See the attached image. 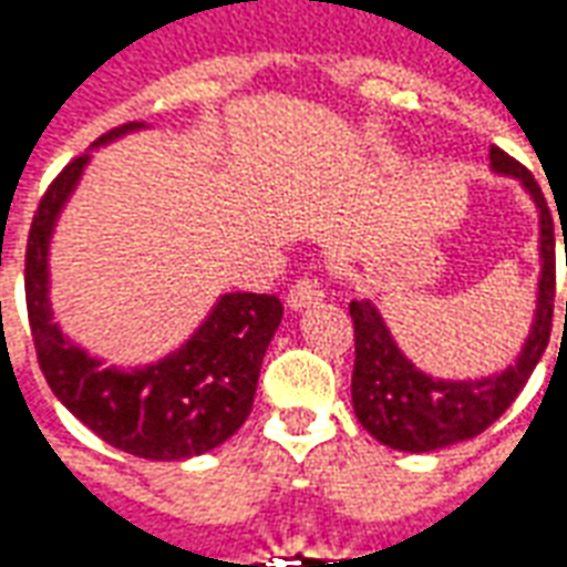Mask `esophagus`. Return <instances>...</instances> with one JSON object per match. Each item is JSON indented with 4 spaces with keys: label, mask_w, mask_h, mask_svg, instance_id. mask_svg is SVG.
Returning <instances> with one entry per match:
<instances>
[{
    "label": "esophagus",
    "mask_w": 567,
    "mask_h": 567,
    "mask_svg": "<svg viewBox=\"0 0 567 567\" xmlns=\"http://www.w3.org/2000/svg\"><path fill=\"white\" fill-rule=\"evenodd\" d=\"M324 297V288H321L316 279H297L291 288H288V307L291 309H303L309 303H319Z\"/></svg>",
    "instance_id": "esophagus-1"
}]
</instances>
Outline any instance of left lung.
Here are the masks:
<instances>
[{
  "label": "left lung",
  "instance_id": "left-lung-1",
  "mask_svg": "<svg viewBox=\"0 0 567 567\" xmlns=\"http://www.w3.org/2000/svg\"><path fill=\"white\" fill-rule=\"evenodd\" d=\"M492 169L516 175L540 209V285H537V312L532 333L516 364L501 370L498 377L471 382L431 380L416 370L401 349L394 346L385 321L368 300H352L349 316L355 324V370H352V404L361 425L373 437L404 452L443 450L458 440L483 434L501 413L516 401L523 385L537 368L553 331V297H556V236L547 199L540 194L535 175L507 151L492 145ZM567 321V300H565Z\"/></svg>",
  "mask_w": 567,
  "mask_h": 567
}]
</instances>
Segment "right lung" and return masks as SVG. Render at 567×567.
I'll return each instance as SVG.
<instances>
[{"mask_svg":"<svg viewBox=\"0 0 567 567\" xmlns=\"http://www.w3.org/2000/svg\"><path fill=\"white\" fill-rule=\"evenodd\" d=\"M136 127L140 121L121 124L96 145ZM84 163L87 154L69 161L48 185L27 236V316L44 380L72 416L115 450L157 462L215 450L251 413L264 352L282 321V300L251 291L224 295L185 349L161 364L133 373L96 368L63 340L48 307V236Z\"/></svg>","mask_w":567,"mask_h":567,"instance_id":"obj_1","label":"right lung"}]
</instances>
